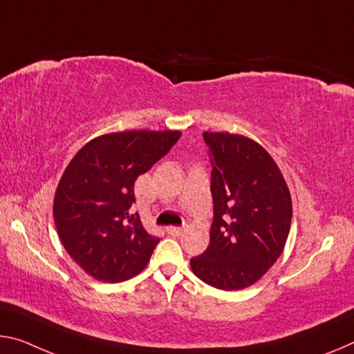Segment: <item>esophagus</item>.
I'll use <instances>...</instances> for the list:
<instances>
[{
	"label": "esophagus",
	"mask_w": 354,
	"mask_h": 354,
	"mask_svg": "<svg viewBox=\"0 0 354 354\" xmlns=\"http://www.w3.org/2000/svg\"><path fill=\"white\" fill-rule=\"evenodd\" d=\"M184 230L181 227H168L167 228V233L171 234V236H179V234H183Z\"/></svg>",
	"instance_id": "34e87169"
}]
</instances>
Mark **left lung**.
I'll return each instance as SVG.
<instances>
[{
    "instance_id": "obj_1",
    "label": "left lung",
    "mask_w": 354,
    "mask_h": 354,
    "mask_svg": "<svg viewBox=\"0 0 354 354\" xmlns=\"http://www.w3.org/2000/svg\"><path fill=\"white\" fill-rule=\"evenodd\" d=\"M211 157L214 217L209 245L190 260L218 290H243L265 276L290 233L291 195L268 151L238 133L203 132Z\"/></svg>"
}]
</instances>
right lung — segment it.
<instances>
[{"mask_svg":"<svg viewBox=\"0 0 354 354\" xmlns=\"http://www.w3.org/2000/svg\"><path fill=\"white\" fill-rule=\"evenodd\" d=\"M179 131H127L88 142L59 179L53 201L58 236L89 276L118 283L148 265L159 238L143 228L133 184L175 145Z\"/></svg>","mask_w":354,"mask_h":354,"instance_id":"add662e5","label":"right lung"}]
</instances>
